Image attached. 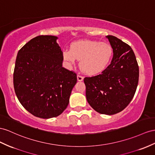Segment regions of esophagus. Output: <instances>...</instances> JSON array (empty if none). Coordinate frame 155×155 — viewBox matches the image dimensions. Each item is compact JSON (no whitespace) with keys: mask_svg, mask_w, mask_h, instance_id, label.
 <instances>
[{"mask_svg":"<svg viewBox=\"0 0 155 155\" xmlns=\"http://www.w3.org/2000/svg\"><path fill=\"white\" fill-rule=\"evenodd\" d=\"M83 79H84V77H83L82 76H81V75H80V74H78L77 75V80L78 81H82Z\"/></svg>","mask_w":155,"mask_h":155,"instance_id":"34e87169","label":"esophagus"}]
</instances>
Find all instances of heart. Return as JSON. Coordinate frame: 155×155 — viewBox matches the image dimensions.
<instances>
[{
  "label": "heart",
  "mask_w": 155,
  "mask_h": 155,
  "mask_svg": "<svg viewBox=\"0 0 155 155\" xmlns=\"http://www.w3.org/2000/svg\"><path fill=\"white\" fill-rule=\"evenodd\" d=\"M113 55V49L108 42L90 40L74 42L70 50L63 51V57L69 65L80 60V68L87 74L96 75L109 66Z\"/></svg>",
  "instance_id": "heart-1"
}]
</instances>
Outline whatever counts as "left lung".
I'll use <instances>...</instances> for the list:
<instances>
[{
    "label": "left lung",
    "mask_w": 155,
    "mask_h": 155,
    "mask_svg": "<svg viewBox=\"0 0 155 155\" xmlns=\"http://www.w3.org/2000/svg\"><path fill=\"white\" fill-rule=\"evenodd\" d=\"M107 38L113 49L111 63L100 74L85 77L84 82L90 105L98 113L111 115L132 101L138 84L139 66L128 44L113 35Z\"/></svg>",
    "instance_id": "obj_1"
}]
</instances>
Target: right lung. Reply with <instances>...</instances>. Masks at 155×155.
<instances>
[{"label": "right lung", "mask_w": 155, "mask_h": 155, "mask_svg": "<svg viewBox=\"0 0 155 155\" xmlns=\"http://www.w3.org/2000/svg\"><path fill=\"white\" fill-rule=\"evenodd\" d=\"M58 37L40 35L19 50L14 71V87L20 104L33 115L56 117L69 104L77 74L62 67Z\"/></svg>", "instance_id": "obj_1"}]
</instances>
